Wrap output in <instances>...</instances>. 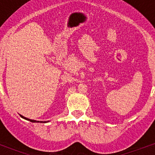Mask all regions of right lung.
I'll return each mask as SVG.
<instances>
[{
	"label": "right lung",
	"mask_w": 155,
	"mask_h": 155,
	"mask_svg": "<svg viewBox=\"0 0 155 155\" xmlns=\"http://www.w3.org/2000/svg\"><path fill=\"white\" fill-rule=\"evenodd\" d=\"M20 116H21V118L25 119V120H28V121L31 122V123H47V122H49V121H36V120H30V119H28V118H26V117H24V116H21V115H20Z\"/></svg>",
	"instance_id": "right-lung-1"
}]
</instances>
